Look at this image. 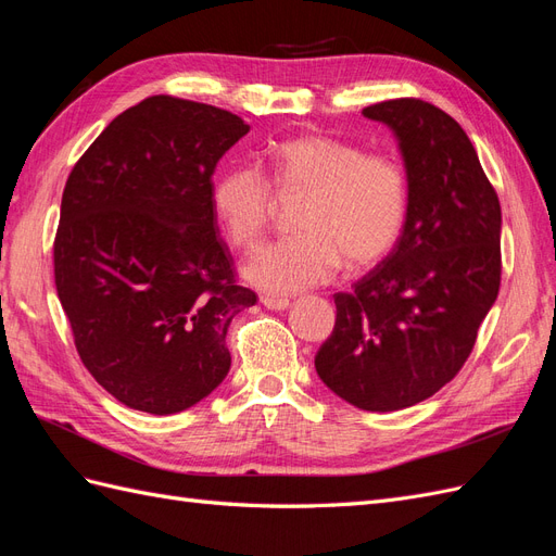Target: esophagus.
Wrapping results in <instances>:
<instances>
[{
  "mask_svg": "<svg viewBox=\"0 0 556 556\" xmlns=\"http://www.w3.org/2000/svg\"><path fill=\"white\" fill-rule=\"evenodd\" d=\"M260 301H262V304H264L266 308H271V311H285V308H290V299H282V296L262 294Z\"/></svg>",
  "mask_w": 556,
  "mask_h": 556,
  "instance_id": "34e87169",
  "label": "esophagus"
}]
</instances>
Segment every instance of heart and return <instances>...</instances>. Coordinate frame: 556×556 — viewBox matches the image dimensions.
<instances>
[{
	"label": "heart",
	"mask_w": 556,
	"mask_h": 556,
	"mask_svg": "<svg viewBox=\"0 0 556 556\" xmlns=\"http://www.w3.org/2000/svg\"><path fill=\"white\" fill-rule=\"evenodd\" d=\"M276 191L304 197V204L296 211L301 233L262 245L243 266L266 292L327 282L341 262L374 266L399 241L408 213V178L394 157L304 134L268 148V178L257 166H237L215 182V213L233 245L248 250L264 237L278 211Z\"/></svg>",
	"instance_id": "obj_1"
}]
</instances>
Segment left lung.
Wrapping results in <instances>:
<instances>
[{
  "mask_svg": "<svg viewBox=\"0 0 556 556\" xmlns=\"http://www.w3.org/2000/svg\"><path fill=\"white\" fill-rule=\"evenodd\" d=\"M392 127L408 174L394 250L333 294L315 355L333 394L371 413L429 399L462 371L501 288V204L459 123L415 97L362 111Z\"/></svg>",
  "mask_w": 556,
  "mask_h": 556,
  "instance_id": "1",
  "label": "left lung"
}]
</instances>
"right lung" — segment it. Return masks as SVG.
<instances>
[{"mask_svg":"<svg viewBox=\"0 0 556 556\" xmlns=\"http://www.w3.org/2000/svg\"><path fill=\"white\" fill-rule=\"evenodd\" d=\"M248 131L225 109L155 94L117 115L66 178L58 296L83 366L127 408L180 413L229 374L227 329L257 294L217 239L213 174Z\"/></svg>","mask_w":556,"mask_h":556,"instance_id":"1","label":"right lung"}]
</instances>
